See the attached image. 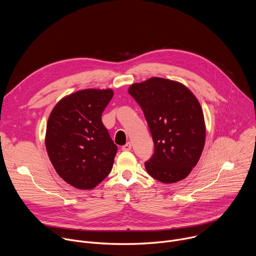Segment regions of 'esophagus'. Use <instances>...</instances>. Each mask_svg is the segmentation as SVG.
Listing matches in <instances>:
<instances>
[{
    "instance_id": "34e87169",
    "label": "esophagus",
    "mask_w": 256,
    "mask_h": 256,
    "mask_svg": "<svg viewBox=\"0 0 256 256\" xmlns=\"http://www.w3.org/2000/svg\"><path fill=\"white\" fill-rule=\"evenodd\" d=\"M122 151H130L132 150V144L130 142H126L124 146H122Z\"/></svg>"
}]
</instances>
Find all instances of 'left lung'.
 Returning a JSON list of instances; mask_svg holds the SVG:
<instances>
[{"instance_id": "1", "label": "left lung", "mask_w": 256, "mask_h": 256, "mask_svg": "<svg viewBox=\"0 0 256 256\" xmlns=\"http://www.w3.org/2000/svg\"><path fill=\"white\" fill-rule=\"evenodd\" d=\"M128 93L142 109L154 142L146 170L163 184L188 177L206 142L204 112L194 94L184 84L158 77L130 85Z\"/></svg>"}]
</instances>
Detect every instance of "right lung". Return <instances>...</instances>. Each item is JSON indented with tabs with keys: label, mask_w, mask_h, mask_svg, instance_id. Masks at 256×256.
I'll return each mask as SVG.
<instances>
[{
	"label": "right lung",
	"mask_w": 256,
	"mask_h": 256,
	"mask_svg": "<svg viewBox=\"0 0 256 256\" xmlns=\"http://www.w3.org/2000/svg\"><path fill=\"white\" fill-rule=\"evenodd\" d=\"M112 89H85L62 98L52 110L46 147L56 173L78 190L96 188L112 171L116 144L101 120Z\"/></svg>",
	"instance_id": "add662e5"
}]
</instances>
